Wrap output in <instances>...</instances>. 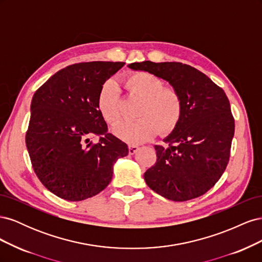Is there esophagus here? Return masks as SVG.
<instances>
[{
    "label": "esophagus",
    "mask_w": 262,
    "mask_h": 262,
    "mask_svg": "<svg viewBox=\"0 0 262 262\" xmlns=\"http://www.w3.org/2000/svg\"><path fill=\"white\" fill-rule=\"evenodd\" d=\"M138 149H139V146H137V145H134V144H130L129 145V153L131 155L134 154V153H137Z\"/></svg>",
    "instance_id": "1"
}]
</instances>
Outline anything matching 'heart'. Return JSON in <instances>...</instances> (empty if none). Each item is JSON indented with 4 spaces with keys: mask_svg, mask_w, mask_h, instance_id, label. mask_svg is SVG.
Masks as SVG:
<instances>
[{
    "mask_svg": "<svg viewBox=\"0 0 262 262\" xmlns=\"http://www.w3.org/2000/svg\"><path fill=\"white\" fill-rule=\"evenodd\" d=\"M123 87L131 97L141 100L138 120L123 121L114 129L117 136L138 144L156 136L168 134L176 129L184 113V100L180 92L172 86H164V81L148 72H136L126 76ZM97 107L109 124H116L121 118L120 97L116 85L107 81L100 87Z\"/></svg>",
    "mask_w": 262,
    "mask_h": 262,
    "instance_id": "heart-1",
    "label": "heart"
}]
</instances>
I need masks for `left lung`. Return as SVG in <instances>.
Returning <instances> with one entry per match:
<instances>
[{
	"instance_id": "obj_1",
	"label": "left lung",
	"mask_w": 262,
	"mask_h": 262,
	"mask_svg": "<svg viewBox=\"0 0 262 262\" xmlns=\"http://www.w3.org/2000/svg\"><path fill=\"white\" fill-rule=\"evenodd\" d=\"M129 68L168 81L184 100L179 124L164 140L167 145H155L156 163L144 172L147 186L178 202L204 194L223 175L231 155L235 120L225 92L180 62H134Z\"/></svg>"
}]
</instances>
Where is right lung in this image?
<instances>
[{
  "label": "right lung",
  "instance_id": "1",
  "mask_svg": "<svg viewBox=\"0 0 262 262\" xmlns=\"http://www.w3.org/2000/svg\"><path fill=\"white\" fill-rule=\"evenodd\" d=\"M124 62H82L52 75L36 91L26 146L41 184L69 201H82L112 181L113 166L128 155L97 107L100 87ZM99 137L97 144L90 139Z\"/></svg>",
  "mask_w": 262,
  "mask_h": 262
}]
</instances>
